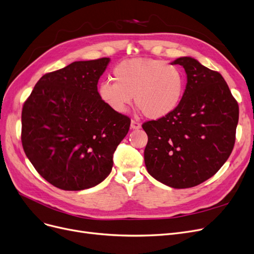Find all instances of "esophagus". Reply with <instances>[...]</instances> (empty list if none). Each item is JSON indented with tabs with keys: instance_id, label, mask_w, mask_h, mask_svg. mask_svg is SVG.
Listing matches in <instances>:
<instances>
[{
	"instance_id": "esophagus-1",
	"label": "esophagus",
	"mask_w": 254,
	"mask_h": 254,
	"mask_svg": "<svg viewBox=\"0 0 254 254\" xmlns=\"http://www.w3.org/2000/svg\"><path fill=\"white\" fill-rule=\"evenodd\" d=\"M140 127H141V124L139 123V121H136V120H131L130 121V128L139 129Z\"/></svg>"
}]
</instances>
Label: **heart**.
I'll use <instances>...</instances> for the list:
<instances>
[{
	"label": "heart",
	"mask_w": 254,
	"mask_h": 254,
	"mask_svg": "<svg viewBox=\"0 0 254 254\" xmlns=\"http://www.w3.org/2000/svg\"><path fill=\"white\" fill-rule=\"evenodd\" d=\"M113 75L116 82L103 81L97 94L116 113H125L135 95V103L143 114L159 119L172 113L184 95L183 71L164 60L127 59L115 66Z\"/></svg>",
	"instance_id": "b5f03b06"
}]
</instances>
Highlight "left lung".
<instances>
[{
    "instance_id": "left-lung-1",
    "label": "left lung",
    "mask_w": 254,
    "mask_h": 254,
    "mask_svg": "<svg viewBox=\"0 0 254 254\" xmlns=\"http://www.w3.org/2000/svg\"><path fill=\"white\" fill-rule=\"evenodd\" d=\"M182 65L187 86L172 113L142 125L148 136L144 162L148 173L175 189L192 188L208 180L233 151L239 106L218 71L191 57Z\"/></svg>"
}]
</instances>
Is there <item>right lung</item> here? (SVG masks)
<instances>
[{"label":"right lung","instance_id":"add662e5","mask_svg":"<svg viewBox=\"0 0 254 254\" xmlns=\"http://www.w3.org/2000/svg\"><path fill=\"white\" fill-rule=\"evenodd\" d=\"M109 58L75 61L42 75L24 104L21 143L36 171L53 186L80 191L102 183L130 119L97 94Z\"/></svg>","mask_w":254,"mask_h":254}]
</instances>
